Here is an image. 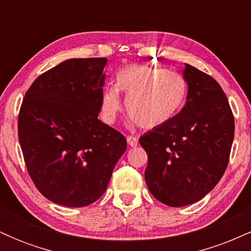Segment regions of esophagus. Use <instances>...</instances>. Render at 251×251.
I'll return each instance as SVG.
<instances>
[{
  "label": "esophagus",
  "mask_w": 251,
  "mask_h": 251,
  "mask_svg": "<svg viewBox=\"0 0 251 251\" xmlns=\"http://www.w3.org/2000/svg\"><path fill=\"white\" fill-rule=\"evenodd\" d=\"M127 143L129 146L135 148V146H138V144H139V140H138V138L134 137V135H127Z\"/></svg>",
  "instance_id": "esophagus-1"
}]
</instances>
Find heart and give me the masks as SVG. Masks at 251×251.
<instances>
[{
  "mask_svg": "<svg viewBox=\"0 0 251 251\" xmlns=\"http://www.w3.org/2000/svg\"><path fill=\"white\" fill-rule=\"evenodd\" d=\"M119 91L127 96L126 109L139 127L152 129L165 125L177 116L185 102L188 83L183 75L166 68L131 65L117 75V87L109 86L103 93L101 113L113 123L122 111Z\"/></svg>",
  "mask_w": 251,
  "mask_h": 251,
  "instance_id": "obj_1",
  "label": "heart"
}]
</instances>
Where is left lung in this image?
Listing matches in <instances>:
<instances>
[{"label":"left lung","mask_w":251,"mask_h":251,"mask_svg":"<svg viewBox=\"0 0 251 251\" xmlns=\"http://www.w3.org/2000/svg\"><path fill=\"white\" fill-rule=\"evenodd\" d=\"M186 102L179 113L139 138L148 153L145 181L169 206L201 200L226 172L235 119L223 89L212 76L185 63Z\"/></svg>","instance_id":"obj_1"}]
</instances>
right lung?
<instances>
[{"mask_svg": "<svg viewBox=\"0 0 251 251\" xmlns=\"http://www.w3.org/2000/svg\"><path fill=\"white\" fill-rule=\"evenodd\" d=\"M107 59L66 60L34 80L17 122L25 163L47 200L70 208L101 197L126 138L98 119Z\"/></svg>", "mask_w": 251, "mask_h": 251, "instance_id": "right-lung-1", "label": "right lung"}]
</instances>
